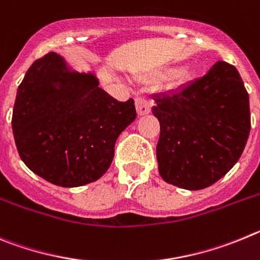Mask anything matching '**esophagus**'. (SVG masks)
Instances as JSON below:
<instances>
[{"instance_id":"esophagus-1","label":"esophagus","mask_w":260,"mask_h":260,"mask_svg":"<svg viewBox=\"0 0 260 260\" xmlns=\"http://www.w3.org/2000/svg\"><path fill=\"white\" fill-rule=\"evenodd\" d=\"M136 109H137L139 115H146V114L150 113L151 102L142 97H137L136 98Z\"/></svg>"}]
</instances>
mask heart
Listing matches in <instances>:
<instances>
[{
  "mask_svg": "<svg viewBox=\"0 0 260 260\" xmlns=\"http://www.w3.org/2000/svg\"><path fill=\"white\" fill-rule=\"evenodd\" d=\"M193 76V70L190 67H185V69H179L172 74V84L174 85H182V84H185L186 81H189Z\"/></svg>",
  "mask_w": 260,
  "mask_h": 260,
  "instance_id": "b5f03b06",
  "label": "heart"
}]
</instances>
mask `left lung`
<instances>
[{"label":"left lung","mask_w":260,"mask_h":260,"mask_svg":"<svg viewBox=\"0 0 260 260\" xmlns=\"http://www.w3.org/2000/svg\"><path fill=\"white\" fill-rule=\"evenodd\" d=\"M153 98L160 123L156 160L166 182L200 190L237 163L249 139L250 105L235 66L219 60L203 78Z\"/></svg>","instance_id":"1"}]
</instances>
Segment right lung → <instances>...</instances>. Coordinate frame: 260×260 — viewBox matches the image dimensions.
I'll return each instance as SVG.
<instances>
[{
	"label": "right lung",
	"instance_id": "add662e5",
	"mask_svg": "<svg viewBox=\"0 0 260 260\" xmlns=\"http://www.w3.org/2000/svg\"><path fill=\"white\" fill-rule=\"evenodd\" d=\"M94 72L72 69L57 53L32 63L16 92L14 139L32 172L63 188L95 181L109 170L115 142L136 119L135 101L119 102Z\"/></svg>",
	"mask_w": 260,
	"mask_h": 260
}]
</instances>
